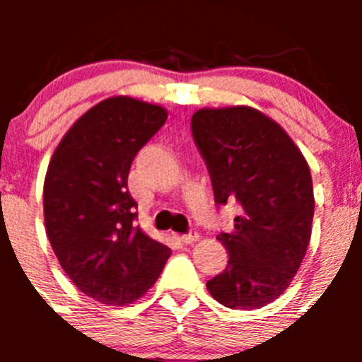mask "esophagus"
<instances>
[{"label":"esophagus","instance_id":"obj_1","mask_svg":"<svg viewBox=\"0 0 362 362\" xmlns=\"http://www.w3.org/2000/svg\"><path fill=\"white\" fill-rule=\"evenodd\" d=\"M182 242L185 243V245H192V243H196L199 240V235L196 231L189 233V235H182Z\"/></svg>","mask_w":362,"mask_h":362}]
</instances>
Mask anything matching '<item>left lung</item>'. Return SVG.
<instances>
[{
  "mask_svg": "<svg viewBox=\"0 0 362 362\" xmlns=\"http://www.w3.org/2000/svg\"><path fill=\"white\" fill-rule=\"evenodd\" d=\"M191 126L215 202L242 204L235 229L217 236L229 261L206 289L228 308H261L286 293L308 249L310 166L286 129L257 108H199Z\"/></svg>",
  "mask_w": 362,
  "mask_h": 362,
  "instance_id": "obj_1",
  "label": "left lung"
}]
</instances>
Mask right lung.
Listing matches in <instances>:
<instances>
[{
	"mask_svg": "<svg viewBox=\"0 0 362 362\" xmlns=\"http://www.w3.org/2000/svg\"><path fill=\"white\" fill-rule=\"evenodd\" d=\"M168 119L160 105L131 96L100 101L75 120L43 182V217L54 254L89 298L124 306L145 296L171 250L134 226L131 163Z\"/></svg>",
	"mask_w": 362,
	"mask_h": 362,
	"instance_id": "obj_1",
	"label": "right lung"
}]
</instances>
